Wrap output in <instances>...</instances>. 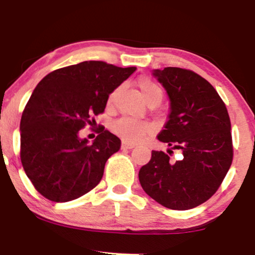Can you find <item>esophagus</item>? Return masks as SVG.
<instances>
[{
  "mask_svg": "<svg viewBox=\"0 0 255 255\" xmlns=\"http://www.w3.org/2000/svg\"><path fill=\"white\" fill-rule=\"evenodd\" d=\"M135 147V144H133V142H126V141H122V148H133Z\"/></svg>",
  "mask_w": 255,
  "mask_h": 255,
  "instance_id": "obj_1",
  "label": "esophagus"
}]
</instances>
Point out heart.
I'll use <instances>...</instances> for the list:
<instances>
[{"label": "heart", "mask_w": 255, "mask_h": 255, "mask_svg": "<svg viewBox=\"0 0 255 255\" xmlns=\"http://www.w3.org/2000/svg\"><path fill=\"white\" fill-rule=\"evenodd\" d=\"M136 86L139 89L140 95L144 98V101L148 105H157L160 103L163 99V92L162 87L158 85L156 81L152 80L151 78L142 77L136 81ZM119 87L113 91L108 97V107L111 108L115 104L116 98H118ZM113 129L118 135L121 137L126 142H136L141 140L146 134L151 131V126L146 122H139L133 121V120L128 119H121L116 121L113 126Z\"/></svg>", "instance_id": "heart-1"}]
</instances>
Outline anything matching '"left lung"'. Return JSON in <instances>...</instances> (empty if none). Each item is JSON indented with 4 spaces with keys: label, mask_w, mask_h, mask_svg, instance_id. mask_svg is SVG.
<instances>
[{
    "label": "left lung",
    "mask_w": 255,
    "mask_h": 255,
    "mask_svg": "<svg viewBox=\"0 0 255 255\" xmlns=\"http://www.w3.org/2000/svg\"><path fill=\"white\" fill-rule=\"evenodd\" d=\"M153 75L170 98L169 120L158 140L183 157L172 162L165 152L152 151L139 181L157 203L183 211L209 200L223 182L234 156L230 118L215 87L197 73L166 67Z\"/></svg>",
    "instance_id": "1"
}]
</instances>
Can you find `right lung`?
Returning <instances> with one entry per match:
<instances>
[{
	"mask_svg": "<svg viewBox=\"0 0 255 255\" xmlns=\"http://www.w3.org/2000/svg\"><path fill=\"white\" fill-rule=\"evenodd\" d=\"M135 69L85 61L49 73L37 85L20 122V159L44 198L66 203L101 182L105 163L120 150L121 140L103 126L91 145L78 133L96 124L110 93Z\"/></svg>",
	"mask_w": 255,
	"mask_h": 255,
	"instance_id": "add662e5",
	"label": "right lung"
}]
</instances>
